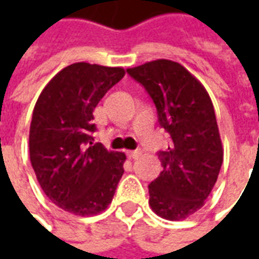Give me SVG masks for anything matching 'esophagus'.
<instances>
[{
  "label": "esophagus",
  "instance_id": "esophagus-1",
  "mask_svg": "<svg viewBox=\"0 0 259 259\" xmlns=\"http://www.w3.org/2000/svg\"><path fill=\"white\" fill-rule=\"evenodd\" d=\"M140 154H141V151H138V150H135V151H126L128 158H137Z\"/></svg>",
  "mask_w": 259,
  "mask_h": 259
}]
</instances>
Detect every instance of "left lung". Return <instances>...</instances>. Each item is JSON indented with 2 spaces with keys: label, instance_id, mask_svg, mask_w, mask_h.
I'll list each match as a JSON object with an SVG mask.
<instances>
[{
  "label": "left lung",
  "instance_id": "8db88e82",
  "mask_svg": "<svg viewBox=\"0 0 259 259\" xmlns=\"http://www.w3.org/2000/svg\"><path fill=\"white\" fill-rule=\"evenodd\" d=\"M126 72L151 96L158 122L171 138L170 147L158 151L163 171L148 186V203L164 219H186L204 204L224 161L210 96L173 60L158 59Z\"/></svg>",
  "mask_w": 259,
  "mask_h": 259
}]
</instances>
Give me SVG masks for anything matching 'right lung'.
I'll list each match as a JSON object with an SVG mask.
<instances>
[{
	"mask_svg": "<svg viewBox=\"0 0 259 259\" xmlns=\"http://www.w3.org/2000/svg\"><path fill=\"white\" fill-rule=\"evenodd\" d=\"M124 75L122 67L73 63L46 85L35 102L30 161L46 196L69 213L105 210L124 174V153L92 143L95 108Z\"/></svg>",
	"mask_w": 259,
	"mask_h": 259,
	"instance_id": "add662e5",
	"label": "right lung"
}]
</instances>
